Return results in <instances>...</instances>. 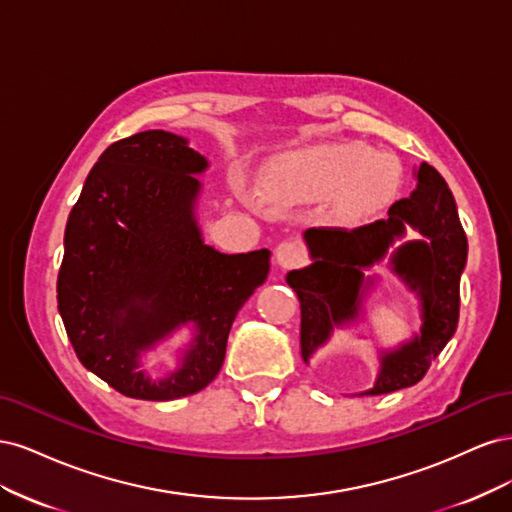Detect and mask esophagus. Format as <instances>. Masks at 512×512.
Here are the masks:
<instances>
[{
  "label": "esophagus",
  "instance_id": "34e87169",
  "mask_svg": "<svg viewBox=\"0 0 512 512\" xmlns=\"http://www.w3.org/2000/svg\"><path fill=\"white\" fill-rule=\"evenodd\" d=\"M275 260H277V265L284 269L301 267L305 262V250L297 241H282L275 247Z\"/></svg>",
  "mask_w": 512,
  "mask_h": 512
}]
</instances>
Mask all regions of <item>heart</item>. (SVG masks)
Returning <instances> with one entry per match:
<instances>
[{"label":"heart","instance_id":"obj_1","mask_svg":"<svg viewBox=\"0 0 512 512\" xmlns=\"http://www.w3.org/2000/svg\"><path fill=\"white\" fill-rule=\"evenodd\" d=\"M401 170L389 156L361 143L322 145L292 153L277 170L269 190L275 198H329L346 218H365L391 203Z\"/></svg>","mask_w":512,"mask_h":512}]
</instances>
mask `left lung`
Listing matches in <instances>:
<instances>
[{"label":"left lung","mask_w":512,"mask_h":512,"mask_svg":"<svg viewBox=\"0 0 512 512\" xmlns=\"http://www.w3.org/2000/svg\"><path fill=\"white\" fill-rule=\"evenodd\" d=\"M429 239L401 245L393 254V271L423 297V331L412 344L382 359L378 382L367 395L393 393L423 380L431 361L455 335L459 322V277L468 258V239L459 222L455 198L436 168L423 162L416 188L397 200L389 218L356 228L318 226L305 232L314 265L290 271L286 282L301 301V354L307 361L327 342L333 324L359 312L363 269L382 260L404 226Z\"/></svg>","instance_id":"obj_1"}]
</instances>
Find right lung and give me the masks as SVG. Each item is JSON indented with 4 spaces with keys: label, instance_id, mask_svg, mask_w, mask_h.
<instances>
[{
    "label": "right lung",
    "instance_id": "add662e5",
    "mask_svg": "<svg viewBox=\"0 0 512 512\" xmlns=\"http://www.w3.org/2000/svg\"><path fill=\"white\" fill-rule=\"evenodd\" d=\"M207 166L177 134L147 130L108 147L70 211L57 305L79 361L121 395L168 401L220 374L241 305L267 280L269 250L220 254L194 220ZM199 335L184 367L149 383L137 356L179 323Z\"/></svg>",
    "mask_w": 512,
    "mask_h": 512
}]
</instances>
